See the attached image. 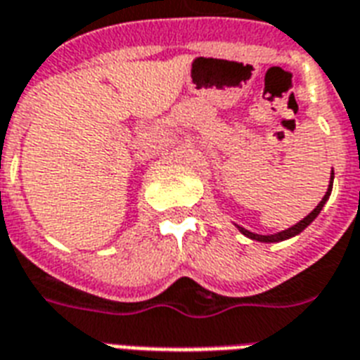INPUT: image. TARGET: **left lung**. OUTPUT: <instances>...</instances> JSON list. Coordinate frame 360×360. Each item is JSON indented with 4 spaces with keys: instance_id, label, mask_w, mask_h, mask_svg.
Listing matches in <instances>:
<instances>
[{
    "instance_id": "left-lung-1",
    "label": "left lung",
    "mask_w": 360,
    "mask_h": 360,
    "mask_svg": "<svg viewBox=\"0 0 360 360\" xmlns=\"http://www.w3.org/2000/svg\"><path fill=\"white\" fill-rule=\"evenodd\" d=\"M332 183H334V172H332V175H330V185L326 194H324V198L319 202V206H316L315 210L307 215V217H303L300 223H295L294 227L286 229V231H281V233H276V234H255V233H250V231H246V229H242V227H238V231H240L244 236H248V238H252V240H259V242H281V240H286V238H292V236H295V234L302 233L303 229L307 227L309 223H313V219H315L316 215L321 214L322 206L326 204V200L330 198V193H332Z\"/></svg>"
}]
</instances>
